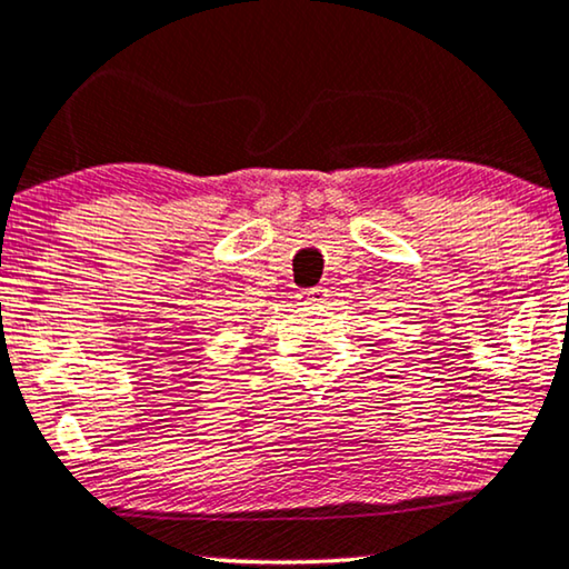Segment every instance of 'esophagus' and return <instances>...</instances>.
I'll use <instances>...</instances> for the list:
<instances>
[{"label": "esophagus", "mask_w": 569, "mask_h": 569, "mask_svg": "<svg viewBox=\"0 0 569 569\" xmlns=\"http://www.w3.org/2000/svg\"><path fill=\"white\" fill-rule=\"evenodd\" d=\"M325 297H328V291L325 289H309L301 293V305H322Z\"/></svg>", "instance_id": "esophagus-1"}]
</instances>
